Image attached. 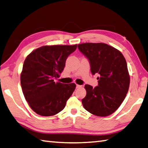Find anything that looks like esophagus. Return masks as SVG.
<instances>
[{
  "mask_svg": "<svg viewBox=\"0 0 148 148\" xmlns=\"http://www.w3.org/2000/svg\"><path fill=\"white\" fill-rule=\"evenodd\" d=\"M82 88V85H79V84H76V88Z\"/></svg>",
  "mask_w": 148,
  "mask_h": 148,
  "instance_id": "34e87169",
  "label": "esophagus"
}]
</instances>
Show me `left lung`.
<instances>
[{"instance_id":"8db88e82","label":"left lung","mask_w":148,"mask_h":148,"mask_svg":"<svg viewBox=\"0 0 148 148\" xmlns=\"http://www.w3.org/2000/svg\"><path fill=\"white\" fill-rule=\"evenodd\" d=\"M78 49L90 63L92 74H98V86L86 84V95L82 99L88 112L106 116L118 109L127 93L130 75L122 53L114 47L103 43H84Z\"/></svg>"}]
</instances>
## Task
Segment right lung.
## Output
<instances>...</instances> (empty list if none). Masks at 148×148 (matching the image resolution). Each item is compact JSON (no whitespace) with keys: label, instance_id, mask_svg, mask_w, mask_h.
<instances>
[{"label":"right lung","instance_id":"add662e5","mask_svg":"<svg viewBox=\"0 0 148 148\" xmlns=\"http://www.w3.org/2000/svg\"><path fill=\"white\" fill-rule=\"evenodd\" d=\"M74 45H46L33 50L24 62L21 73L23 95L37 114L52 116L64 108L76 85L55 82L60 77Z\"/></svg>","mask_w":148,"mask_h":148}]
</instances>
